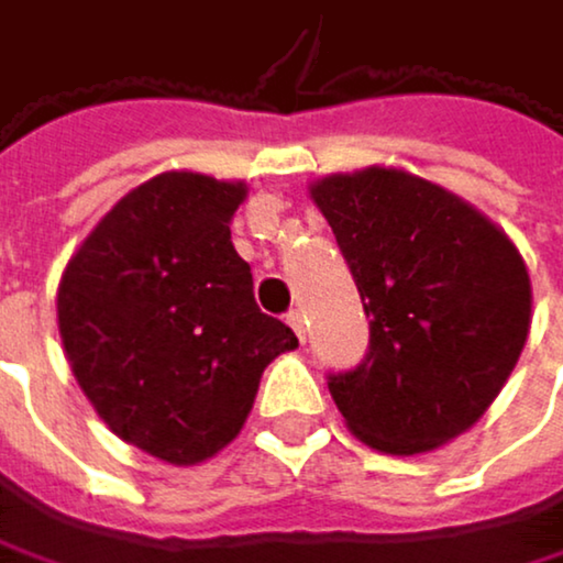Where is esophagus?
I'll list each match as a JSON object with an SVG mask.
<instances>
[{"label": "esophagus", "instance_id": "obj_1", "mask_svg": "<svg viewBox=\"0 0 563 563\" xmlns=\"http://www.w3.org/2000/svg\"><path fill=\"white\" fill-rule=\"evenodd\" d=\"M287 323L297 331V338H300V341L307 338V331H303V310H290V313H287Z\"/></svg>", "mask_w": 563, "mask_h": 563}]
</instances>
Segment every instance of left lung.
<instances>
[{"mask_svg": "<svg viewBox=\"0 0 563 563\" xmlns=\"http://www.w3.org/2000/svg\"><path fill=\"white\" fill-rule=\"evenodd\" d=\"M310 199L372 317L367 357L328 382L347 429L388 456H419L473 429L530 331V273L510 235L401 168L328 175Z\"/></svg>", "mask_w": 563, "mask_h": 563, "instance_id": "left-lung-1", "label": "left lung"}]
</instances>
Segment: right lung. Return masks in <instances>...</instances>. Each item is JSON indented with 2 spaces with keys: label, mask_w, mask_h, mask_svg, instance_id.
I'll return each instance as SVG.
<instances>
[{
  "label": "right lung",
  "mask_w": 563,
  "mask_h": 563,
  "mask_svg": "<svg viewBox=\"0 0 563 563\" xmlns=\"http://www.w3.org/2000/svg\"><path fill=\"white\" fill-rule=\"evenodd\" d=\"M246 181L165 172L131 188L77 246L56 290L70 372L118 439L172 466L225 449L266 364L297 347L253 297L229 222Z\"/></svg>",
  "instance_id": "1"
}]
</instances>
